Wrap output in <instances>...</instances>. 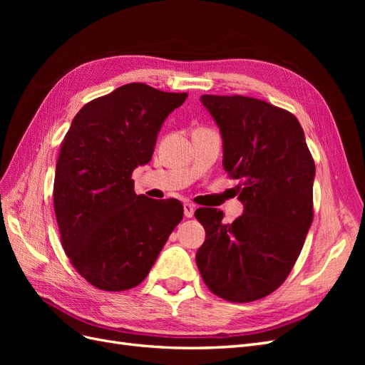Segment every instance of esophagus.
I'll return each mask as SVG.
<instances>
[{"instance_id":"1","label":"esophagus","mask_w":365,"mask_h":365,"mask_svg":"<svg viewBox=\"0 0 365 365\" xmlns=\"http://www.w3.org/2000/svg\"><path fill=\"white\" fill-rule=\"evenodd\" d=\"M193 215H195V207L189 202H185L184 204V216L185 217H193Z\"/></svg>"}]
</instances>
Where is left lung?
Instances as JSON below:
<instances>
[{"label":"left lung","instance_id":"1","mask_svg":"<svg viewBox=\"0 0 365 365\" xmlns=\"http://www.w3.org/2000/svg\"><path fill=\"white\" fill-rule=\"evenodd\" d=\"M222 137V165L244 204L233 224L195 212L205 230L196 264L213 294L233 303L267 297L288 277L314 217L315 164L298 120L244 96H201Z\"/></svg>","mask_w":365,"mask_h":365}]
</instances>
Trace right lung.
Listing matches in <instances>:
<instances>
[{
	"label": "right lung",
	"instance_id": "1",
	"mask_svg": "<svg viewBox=\"0 0 365 365\" xmlns=\"http://www.w3.org/2000/svg\"><path fill=\"white\" fill-rule=\"evenodd\" d=\"M185 98L123 85L86 103L62 141L53 190L62 247L98 289L140 284L181 222L178 200L135 195L130 175L152 160L163 123Z\"/></svg>",
	"mask_w": 365,
	"mask_h": 365
}]
</instances>
